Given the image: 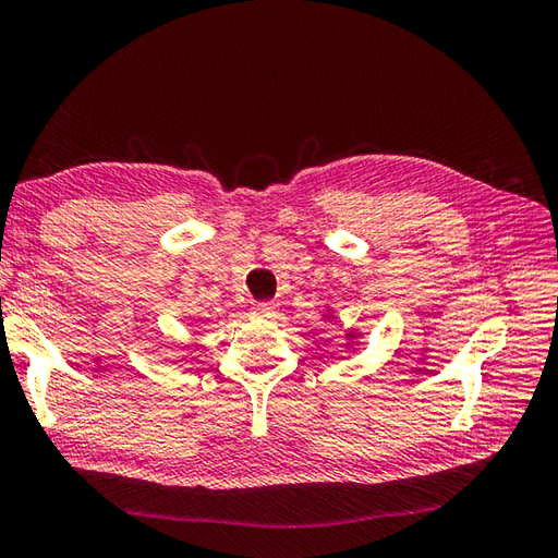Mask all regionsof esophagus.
I'll return each mask as SVG.
<instances>
[{
    "label": "esophagus",
    "mask_w": 558,
    "mask_h": 558,
    "mask_svg": "<svg viewBox=\"0 0 558 558\" xmlns=\"http://www.w3.org/2000/svg\"><path fill=\"white\" fill-rule=\"evenodd\" d=\"M257 315H271L277 311V303L275 301H259V303H255V308H253Z\"/></svg>",
    "instance_id": "34e87169"
}]
</instances>
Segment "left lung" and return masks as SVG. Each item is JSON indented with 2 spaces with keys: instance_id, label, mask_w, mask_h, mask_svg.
Returning a JSON list of instances; mask_svg holds the SVG:
<instances>
[{
  "instance_id": "obj_1",
  "label": "left lung",
  "mask_w": 558,
  "mask_h": 558,
  "mask_svg": "<svg viewBox=\"0 0 558 558\" xmlns=\"http://www.w3.org/2000/svg\"><path fill=\"white\" fill-rule=\"evenodd\" d=\"M325 317H327V320H335V323H337V317H335V313H332V311H329V308H327ZM344 335H347V347H351V344H356V339L361 337V335L356 332V329H347V332H344Z\"/></svg>"
}]
</instances>
